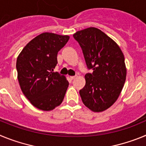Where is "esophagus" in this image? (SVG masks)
<instances>
[{
  "mask_svg": "<svg viewBox=\"0 0 146 146\" xmlns=\"http://www.w3.org/2000/svg\"><path fill=\"white\" fill-rule=\"evenodd\" d=\"M75 76H71V77H70V79L71 80H74V79H75Z\"/></svg>",
  "mask_w": 146,
  "mask_h": 146,
  "instance_id": "1",
  "label": "esophagus"
}]
</instances>
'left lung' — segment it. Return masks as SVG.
Instances as JSON below:
<instances>
[{
  "label": "left lung",
  "mask_w": 146,
  "mask_h": 146,
  "mask_svg": "<svg viewBox=\"0 0 146 146\" xmlns=\"http://www.w3.org/2000/svg\"><path fill=\"white\" fill-rule=\"evenodd\" d=\"M73 36L80 45L88 68L94 70L86 74V86L80 91L82 102L91 111H104L116 102L124 86V55L114 40L96 28L81 30Z\"/></svg>",
  "instance_id": "obj_1"
}]
</instances>
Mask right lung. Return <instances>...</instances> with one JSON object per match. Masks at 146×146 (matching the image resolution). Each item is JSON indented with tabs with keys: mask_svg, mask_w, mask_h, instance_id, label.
<instances>
[{
	"mask_svg": "<svg viewBox=\"0 0 146 146\" xmlns=\"http://www.w3.org/2000/svg\"><path fill=\"white\" fill-rule=\"evenodd\" d=\"M67 35L42 33L30 41L17 59V79L35 108L50 111L62 103L69 86L66 77L54 72L57 55L69 41Z\"/></svg>",
	"mask_w": 146,
	"mask_h": 146,
	"instance_id": "1",
	"label": "right lung"
}]
</instances>
